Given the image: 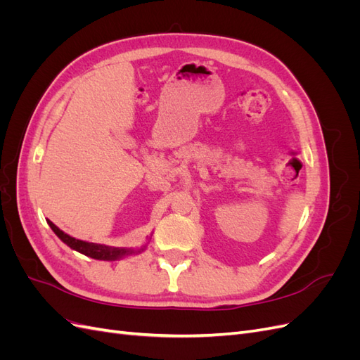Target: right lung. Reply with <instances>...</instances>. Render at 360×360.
I'll return each mask as SVG.
<instances>
[{"label": "right lung", "mask_w": 360, "mask_h": 360, "mask_svg": "<svg viewBox=\"0 0 360 360\" xmlns=\"http://www.w3.org/2000/svg\"><path fill=\"white\" fill-rule=\"evenodd\" d=\"M48 224L52 228V231L56 233L64 243L70 246L72 249L78 250V252L86 255V257H91V258H96V259H117L122 255L130 252V249H126V248H112V246H105V245H97V243H89V242L78 240V238L70 237L69 234L63 233L60 228L53 225L51 221H48Z\"/></svg>", "instance_id": "1"}]
</instances>
